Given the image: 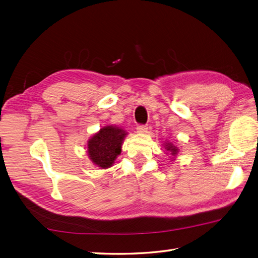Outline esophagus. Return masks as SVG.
<instances>
[{"instance_id":"1","label":"esophagus","mask_w":258,"mask_h":258,"mask_svg":"<svg viewBox=\"0 0 258 258\" xmlns=\"http://www.w3.org/2000/svg\"><path fill=\"white\" fill-rule=\"evenodd\" d=\"M147 129H148L147 124H139V126L137 127L138 132H141V134H143V132H146Z\"/></svg>"}]
</instances>
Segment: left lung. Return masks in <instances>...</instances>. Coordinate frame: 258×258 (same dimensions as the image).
<instances>
[{"label":"left lung","mask_w":258,"mask_h":258,"mask_svg":"<svg viewBox=\"0 0 258 258\" xmlns=\"http://www.w3.org/2000/svg\"><path fill=\"white\" fill-rule=\"evenodd\" d=\"M165 146H166V150L169 151L172 156H175V155L177 154L178 148H177L175 145H173L172 143H166Z\"/></svg>","instance_id":"left-lung-1"}]
</instances>
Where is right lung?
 Wrapping results in <instances>:
<instances>
[{
	"mask_svg": "<svg viewBox=\"0 0 258 258\" xmlns=\"http://www.w3.org/2000/svg\"><path fill=\"white\" fill-rule=\"evenodd\" d=\"M127 132L114 126H105L88 141V156L96 166L106 169L112 167L121 152V143Z\"/></svg>",
	"mask_w": 258,
	"mask_h": 258,
	"instance_id": "add662e5",
	"label": "right lung"
}]
</instances>
